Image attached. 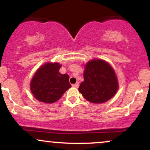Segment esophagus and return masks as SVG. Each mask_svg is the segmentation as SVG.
Returning a JSON list of instances; mask_svg holds the SVG:
<instances>
[{
    "mask_svg": "<svg viewBox=\"0 0 150 150\" xmlns=\"http://www.w3.org/2000/svg\"><path fill=\"white\" fill-rule=\"evenodd\" d=\"M72 86H73V87H74V88H78L79 87V82L76 83L75 84H73V85H72Z\"/></svg>",
    "mask_w": 150,
    "mask_h": 150,
    "instance_id": "1",
    "label": "esophagus"
}]
</instances>
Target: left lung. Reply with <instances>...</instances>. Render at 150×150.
<instances>
[{"label":"left lung","mask_w":150,"mask_h":150,"mask_svg":"<svg viewBox=\"0 0 150 150\" xmlns=\"http://www.w3.org/2000/svg\"><path fill=\"white\" fill-rule=\"evenodd\" d=\"M85 68L84 81L79 88L85 99L95 103L111 99L118 88L117 77L111 66L103 60H93Z\"/></svg>","instance_id":"8db88e82"}]
</instances>
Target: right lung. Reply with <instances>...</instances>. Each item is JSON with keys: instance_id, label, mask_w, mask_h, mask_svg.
Here are the masks:
<instances>
[{"instance_id": "1", "label": "right lung", "mask_w": 150, "mask_h": 150, "mask_svg": "<svg viewBox=\"0 0 150 150\" xmlns=\"http://www.w3.org/2000/svg\"><path fill=\"white\" fill-rule=\"evenodd\" d=\"M60 67L58 63H47L37 71L31 81L30 90L38 100L48 103H54L71 87L69 76L59 72Z\"/></svg>"}]
</instances>
